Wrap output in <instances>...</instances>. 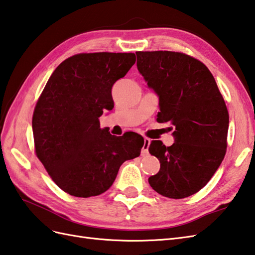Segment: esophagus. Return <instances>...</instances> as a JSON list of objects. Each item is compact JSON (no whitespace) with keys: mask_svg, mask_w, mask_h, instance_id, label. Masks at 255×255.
Here are the masks:
<instances>
[{"mask_svg":"<svg viewBox=\"0 0 255 255\" xmlns=\"http://www.w3.org/2000/svg\"><path fill=\"white\" fill-rule=\"evenodd\" d=\"M143 141H144V143H143V146H142V149H141V155H142V156H145V155H147V153H149L150 139L144 138Z\"/></svg>","mask_w":255,"mask_h":255,"instance_id":"34e87169","label":"esophagus"}]
</instances>
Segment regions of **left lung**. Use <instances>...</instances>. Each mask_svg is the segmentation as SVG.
Masks as SVG:
<instances>
[{"label": "left lung", "instance_id": "1", "mask_svg": "<svg viewBox=\"0 0 255 255\" xmlns=\"http://www.w3.org/2000/svg\"><path fill=\"white\" fill-rule=\"evenodd\" d=\"M135 54L139 73L158 97L156 121L174 128L170 146L151 142L149 152L161 168L149 183L164 197H190L210 181L226 154V104L214 77L197 58L170 51Z\"/></svg>", "mask_w": 255, "mask_h": 255}]
</instances>
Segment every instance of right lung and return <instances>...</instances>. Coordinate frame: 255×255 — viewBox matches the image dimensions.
<instances>
[{"instance_id": "obj_1", "label": "right lung", "mask_w": 255, "mask_h": 255, "mask_svg": "<svg viewBox=\"0 0 255 255\" xmlns=\"http://www.w3.org/2000/svg\"><path fill=\"white\" fill-rule=\"evenodd\" d=\"M134 63L133 53L76 54L58 65L41 93L32 116L35 153L70 195L105 192L121 165L140 155V134L115 137L99 121L104 110L114 108L112 87Z\"/></svg>"}]
</instances>
